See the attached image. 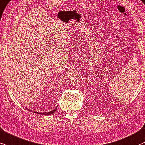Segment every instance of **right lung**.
I'll list each match as a JSON object with an SVG mask.
<instances>
[{"label": "right lung", "mask_w": 145, "mask_h": 145, "mask_svg": "<svg viewBox=\"0 0 145 145\" xmlns=\"http://www.w3.org/2000/svg\"><path fill=\"white\" fill-rule=\"evenodd\" d=\"M57 107L56 108H55L54 110H51V111H50V112H34L35 113H37V114H41V115H49V114H54L55 112L56 111V110H57ZM29 111H32V110H29V109H28Z\"/></svg>", "instance_id": "add662e5"}]
</instances>
